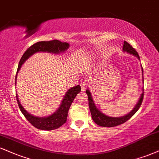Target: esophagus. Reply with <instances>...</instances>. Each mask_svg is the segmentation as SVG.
<instances>
[{
    "instance_id": "esophagus-1",
    "label": "esophagus",
    "mask_w": 159,
    "mask_h": 159,
    "mask_svg": "<svg viewBox=\"0 0 159 159\" xmlns=\"http://www.w3.org/2000/svg\"><path fill=\"white\" fill-rule=\"evenodd\" d=\"M87 81H85V80H83V81H82V82L81 83V87L82 91L85 90L86 88H87Z\"/></svg>"
}]
</instances>
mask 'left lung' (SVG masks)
I'll use <instances>...</instances> for the list:
<instances>
[{"mask_svg":"<svg viewBox=\"0 0 159 159\" xmlns=\"http://www.w3.org/2000/svg\"><path fill=\"white\" fill-rule=\"evenodd\" d=\"M123 49V52H127L129 53V54L134 55V56L136 57L139 60H140V57H139V55L138 54L136 50H135L134 48H133V47H132L129 43H127V41L124 42L123 49ZM141 71H142V75H143L142 66H141ZM142 81L143 83H144V78H142ZM143 92H144V89H142V93L141 94L139 100L138 101L137 104H135V107L133 108V110L129 112V113L125 115V116H121V117H111V116H107V115L104 114L101 111L99 110L96 107L94 101H93L90 91H89V89H87V90H86V93H87L88 95L89 107L92 115V118H93V120L95 121V124H97L98 125L101 126V127H116V126L124 124V122L128 121V120H129L138 110H139V109L140 108L141 103H142L143 97H144V93H143Z\"/></svg>","mask_w":159,"mask_h":159,"instance_id":"left-lung-1","label":"left lung"}]
</instances>
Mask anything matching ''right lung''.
Masks as SVG:
<instances>
[{
    "label": "right lung",
    "mask_w": 159,
    "mask_h": 159,
    "mask_svg": "<svg viewBox=\"0 0 159 159\" xmlns=\"http://www.w3.org/2000/svg\"><path fill=\"white\" fill-rule=\"evenodd\" d=\"M69 47H70V44L68 43L61 42L58 40H53L50 41H39L29 47L19 61L18 70H17V74L15 76V85H16L18 72L25 61L30 57H31L32 55L37 52H48L58 55L65 52ZM81 88L80 85L75 86V87L69 89L67 92L65 93L58 110L55 111L54 113L49 115L48 116H45V117H38V116H35L28 112L20 104L17 93L16 98L20 111L32 125H33L37 129H41V130H52V129H58L64 123H66L69 109L71 106L75 96L81 92Z\"/></svg>",
    "instance_id": "add662e5"
}]
</instances>
